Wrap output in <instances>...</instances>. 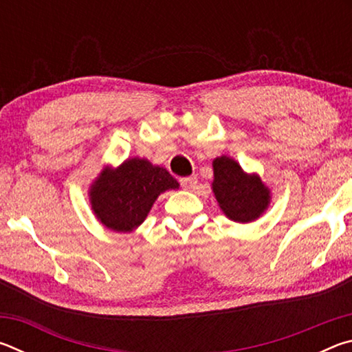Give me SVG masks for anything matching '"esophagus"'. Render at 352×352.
I'll return each mask as SVG.
<instances>
[{
  "label": "esophagus",
  "mask_w": 352,
  "mask_h": 352,
  "mask_svg": "<svg viewBox=\"0 0 352 352\" xmlns=\"http://www.w3.org/2000/svg\"><path fill=\"white\" fill-rule=\"evenodd\" d=\"M180 184L184 189H194L197 186V177H186V178H182Z\"/></svg>",
  "instance_id": "34e87169"
}]
</instances>
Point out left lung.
I'll list each match as a JSON object with an SVG mask.
<instances>
[{
    "mask_svg": "<svg viewBox=\"0 0 352 352\" xmlns=\"http://www.w3.org/2000/svg\"><path fill=\"white\" fill-rule=\"evenodd\" d=\"M212 169V192L226 217L248 223L269 208L270 189L259 175L245 174L239 163L225 155L214 160Z\"/></svg>",
    "mask_w": 352,
    "mask_h": 352,
    "instance_id": "left-lung-1",
    "label": "left lung"
}]
</instances>
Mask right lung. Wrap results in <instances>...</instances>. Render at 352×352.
<instances>
[{
    "mask_svg": "<svg viewBox=\"0 0 352 352\" xmlns=\"http://www.w3.org/2000/svg\"><path fill=\"white\" fill-rule=\"evenodd\" d=\"M177 188L178 182L164 168L130 158L116 169L105 168L94 180L91 210L109 230L130 233L144 222L160 194Z\"/></svg>",
    "mask_w": 352,
    "mask_h": 352,
    "instance_id": "add662e5",
    "label": "right lung"
}]
</instances>
